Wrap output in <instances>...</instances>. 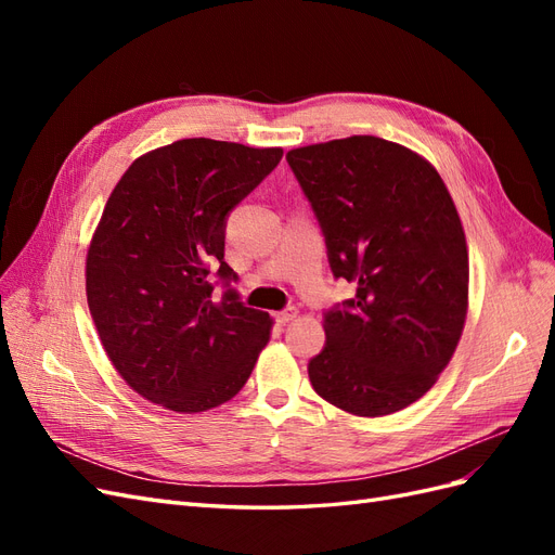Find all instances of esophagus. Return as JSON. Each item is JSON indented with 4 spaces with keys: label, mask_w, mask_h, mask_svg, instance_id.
<instances>
[{
    "label": "esophagus",
    "mask_w": 555,
    "mask_h": 555,
    "mask_svg": "<svg viewBox=\"0 0 555 555\" xmlns=\"http://www.w3.org/2000/svg\"><path fill=\"white\" fill-rule=\"evenodd\" d=\"M296 308H287V310H280V312H275V322L278 324H289L292 319H296Z\"/></svg>",
    "instance_id": "esophagus-1"
}]
</instances>
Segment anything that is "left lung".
Masks as SVG:
<instances>
[{"label":"left lung","instance_id":"left-lung-1","mask_svg":"<svg viewBox=\"0 0 555 555\" xmlns=\"http://www.w3.org/2000/svg\"><path fill=\"white\" fill-rule=\"evenodd\" d=\"M287 162L322 227L335 278L357 296L324 314L312 389L357 416L422 398L451 361L467 314V245L440 173L377 137L296 147Z\"/></svg>","mask_w":555,"mask_h":555}]
</instances>
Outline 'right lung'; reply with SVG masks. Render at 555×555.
<instances>
[{
  "mask_svg": "<svg viewBox=\"0 0 555 555\" xmlns=\"http://www.w3.org/2000/svg\"><path fill=\"white\" fill-rule=\"evenodd\" d=\"M280 159L282 147L182 139L139 157L111 192L88 249V306L115 371L155 405H222L271 338V314L231 289L224 229ZM210 274L228 287L220 301Z\"/></svg>",
  "mask_w": 555,
  "mask_h": 555,
  "instance_id": "right-lung-1",
  "label": "right lung"
}]
</instances>
